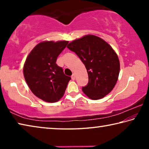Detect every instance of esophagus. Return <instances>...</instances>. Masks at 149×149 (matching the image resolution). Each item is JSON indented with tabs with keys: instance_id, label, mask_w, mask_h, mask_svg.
Listing matches in <instances>:
<instances>
[{
	"instance_id": "esophagus-1",
	"label": "esophagus",
	"mask_w": 149,
	"mask_h": 149,
	"mask_svg": "<svg viewBox=\"0 0 149 149\" xmlns=\"http://www.w3.org/2000/svg\"><path fill=\"white\" fill-rule=\"evenodd\" d=\"M75 74H73L72 75V80H75Z\"/></svg>"
}]
</instances>
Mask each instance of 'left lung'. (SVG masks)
<instances>
[{
	"mask_svg": "<svg viewBox=\"0 0 149 149\" xmlns=\"http://www.w3.org/2000/svg\"><path fill=\"white\" fill-rule=\"evenodd\" d=\"M67 47L84 63L89 82L82 91L89 99L98 100L112 91L120 73L117 54L102 39L93 35H85L70 42Z\"/></svg>",
	"mask_w": 149,
	"mask_h": 149,
	"instance_id": "left-lung-1",
	"label": "left lung"
}]
</instances>
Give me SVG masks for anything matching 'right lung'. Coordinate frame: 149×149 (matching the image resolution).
<instances>
[{"label": "right lung", "mask_w": 149, "mask_h": 149, "mask_svg": "<svg viewBox=\"0 0 149 149\" xmlns=\"http://www.w3.org/2000/svg\"><path fill=\"white\" fill-rule=\"evenodd\" d=\"M67 41H42L35 46L27 57L24 75L33 94L47 102H56L64 95L71 77L64 74L56 59Z\"/></svg>", "instance_id": "obj_1"}]
</instances>
